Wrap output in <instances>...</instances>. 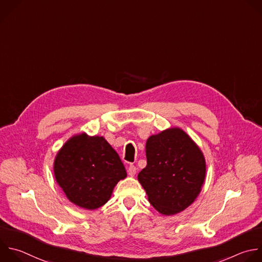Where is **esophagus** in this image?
<instances>
[{"instance_id": "1", "label": "esophagus", "mask_w": 262, "mask_h": 262, "mask_svg": "<svg viewBox=\"0 0 262 262\" xmlns=\"http://www.w3.org/2000/svg\"><path fill=\"white\" fill-rule=\"evenodd\" d=\"M127 172H128L129 176H132V177L135 176L136 172H137V167H136V165L129 164V166H128V168H127Z\"/></svg>"}]
</instances>
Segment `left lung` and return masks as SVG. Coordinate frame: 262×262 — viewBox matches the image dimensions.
<instances>
[{"instance_id": "8db88e82", "label": "left lung", "mask_w": 262, "mask_h": 262, "mask_svg": "<svg viewBox=\"0 0 262 262\" xmlns=\"http://www.w3.org/2000/svg\"><path fill=\"white\" fill-rule=\"evenodd\" d=\"M147 165L138 179L150 204L163 215L185 210L199 195L206 176L204 155L180 128L151 136L146 143Z\"/></svg>"}]
</instances>
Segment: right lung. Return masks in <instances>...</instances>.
<instances>
[{"label":"right lung","mask_w":262,"mask_h":262,"mask_svg":"<svg viewBox=\"0 0 262 262\" xmlns=\"http://www.w3.org/2000/svg\"><path fill=\"white\" fill-rule=\"evenodd\" d=\"M54 175L67 198L75 205L95 210L105 205L125 167L103 137L85 134L70 139L54 161Z\"/></svg>","instance_id":"1"}]
</instances>
